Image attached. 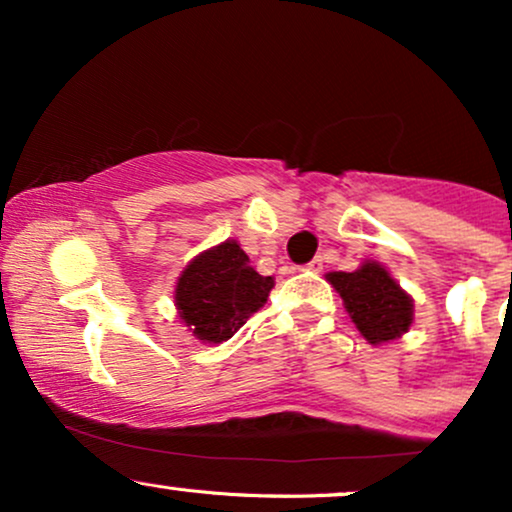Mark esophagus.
<instances>
[{"mask_svg": "<svg viewBox=\"0 0 512 512\" xmlns=\"http://www.w3.org/2000/svg\"><path fill=\"white\" fill-rule=\"evenodd\" d=\"M305 269H310V272H320V269H322V260H320V257H315L313 262L305 264Z\"/></svg>", "mask_w": 512, "mask_h": 512, "instance_id": "34e87169", "label": "esophagus"}]
</instances>
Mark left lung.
<instances>
[{
    "instance_id": "left-lung-1",
    "label": "left lung",
    "mask_w": 512,
    "mask_h": 512,
    "mask_svg": "<svg viewBox=\"0 0 512 512\" xmlns=\"http://www.w3.org/2000/svg\"><path fill=\"white\" fill-rule=\"evenodd\" d=\"M327 281L342 296L358 332L370 344H385L409 332L414 301L380 262H363L356 272H330Z\"/></svg>"
}]
</instances>
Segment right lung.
<instances>
[{"label":"right lung","mask_w":512,"mask_h":512,"mask_svg":"<svg viewBox=\"0 0 512 512\" xmlns=\"http://www.w3.org/2000/svg\"><path fill=\"white\" fill-rule=\"evenodd\" d=\"M272 276L257 274L236 240L204 250L180 274L175 308L197 339L221 344L267 303Z\"/></svg>","instance_id":"1"}]
</instances>
